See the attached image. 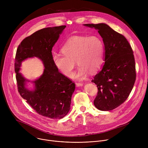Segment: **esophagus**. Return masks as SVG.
Wrapping results in <instances>:
<instances>
[{"label":"esophagus","mask_w":148,"mask_h":148,"mask_svg":"<svg viewBox=\"0 0 148 148\" xmlns=\"http://www.w3.org/2000/svg\"><path fill=\"white\" fill-rule=\"evenodd\" d=\"M75 85H76V87H81L83 86V84L81 83V82H77L75 83Z\"/></svg>","instance_id":"34e87169"}]
</instances>
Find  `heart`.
Here are the masks:
<instances>
[{
	"mask_svg": "<svg viewBox=\"0 0 148 148\" xmlns=\"http://www.w3.org/2000/svg\"><path fill=\"white\" fill-rule=\"evenodd\" d=\"M63 54H54L55 67L63 75L71 77L75 62L79 66L76 77L83 79L88 71L95 73L102 66L105 57V46L98 36H73L62 45Z\"/></svg>",
	"mask_w": 148,
	"mask_h": 148,
	"instance_id": "heart-1",
	"label": "heart"
}]
</instances>
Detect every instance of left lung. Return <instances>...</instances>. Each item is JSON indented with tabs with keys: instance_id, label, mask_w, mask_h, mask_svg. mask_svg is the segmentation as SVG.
Returning a JSON list of instances; mask_svg holds the SVG:
<instances>
[{
	"instance_id": "1",
	"label": "left lung",
	"mask_w": 148,
	"mask_h": 148,
	"mask_svg": "<svg viewBox=\"0 0 148 148\" xmlns=\"http://www.w3.org/2000/svg\"><path fill=\"white\" fill-rule=\"evenodd\" d=\"M84 26L97 30L103 41L104 64L92 80L98 90L94 104L101 111H111L126 101L134 87L136 79L134 53L126 38L107 24Z\"/></svg>"
}]
</instances>
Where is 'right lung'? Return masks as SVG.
<instances>
[{
  "instance_id": "obj_1",
  "label": "right lung",
  "mask_w": 148,
  "mask_h": 148,
  "mask_svg": "<svg viewBox=\"0 0 148 148\" xmlns=\"http://www.w3.org/2000/svg\"><path fill=\"white\" fill-rule=\"evenodd\" d=\"M66 27L60 26L39 30L25 38L18 46L14 63L18 91L23 99L40 115L51 119H61L70 110L75 85L60 73L52 60V49ZM36 56L43 62L44 73L31 82L34 88L26 87L27 82L19 71L24 60Z\"/></svg>"
}]
</instances>
